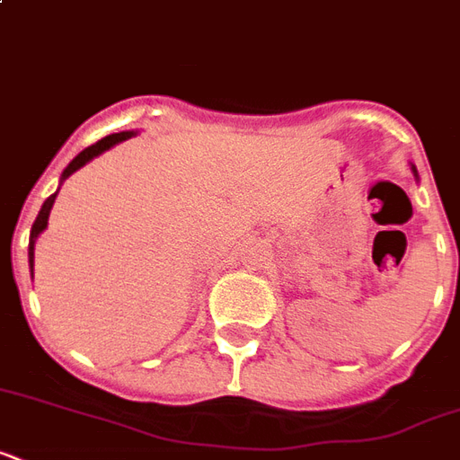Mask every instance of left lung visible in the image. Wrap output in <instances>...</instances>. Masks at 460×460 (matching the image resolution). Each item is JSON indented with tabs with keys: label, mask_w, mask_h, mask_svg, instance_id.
<instances>
[{
	"label": "left lung",
	"mask_w": 460,
	"mask_h": 460,
	"mask_svg": "<svg viewBox=\"0 0 460 460\" xmlns=\"http://www.w3.org/2000/svg\"><path fill=\"white\" fill-rule=\"evenodd\" d=\"M413 172H415V169H413Z\"/></svg>",
	"instance_id": "8db88e82"
}]
</instances>
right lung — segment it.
<instances>
[{"instance_id":"add662e5","label":"right lung","mask_w":460,"mask_h":460,"mask_svg":"<svg viewBox=\"0 0 460 460\" xmlns=\"http://www.w3.org/2000/svg\"><path fill=\"white\" fill-rule=\"evenodd\" d=\"M131 136H136V133H133V131L111 133V136H107V138L97 140L95 146L85 147V150H83V153L78 155V157H75L74 162H71V164L66 166V169H64V173H61V181L68 179V176H71V173H74L75 169H81V166L85 164V162H90V159L97 157V155H102L104 150H110L111 146H117V143H121V140H128V138H131ZM54 198H57V193L47 198L45 205H42V209H40L38 219H35V224H32L31 243H28V260H31V267H32V260H35V238H38L40 234H42V231H45L47 219H49V209H52V205H54Z\"/></svg>"}]
</instances>
